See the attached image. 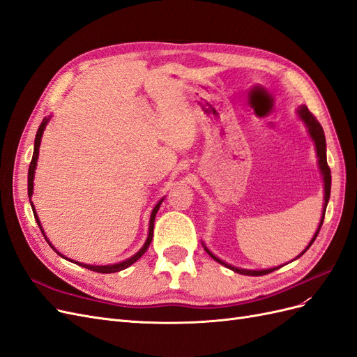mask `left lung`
<instances>
[{
	"label": "left lung",
	"instance_id": "obj_1",
	"mask_svg": "<svg viewBox=\"0 0 357 357\" xmlns=\"http://www.w3.org/2000/svg\"><path fill=\"white\" fill-rule=\"evenodd\" d=\"M299 114H301V117H302V121H304L305 125L308 126V132H310V135L312 137V139H314V143H316L317 156H319V165H320V169H321L323 180H325V210H323L321 220H320L319 229H317V232H316V235H314V238H312V240L310 241L308 247L305 248L304 252L301 253V255H304V253L308 250V248L311 247V244L314 243V240L317 238V235H319L320 228H321V225H323V220H325L326 205H328V201H329V197H331V168H329L328 160H326V138H325V132H323L321 125L319 123V121L314 117V114H312V113L308 110L307 105L299 107ZM204 248H205V247H204ZM205 252H207V253L214 259V261H218L219 264L231 268L232 271L244 274V275H265V274H269V273L275 271V269H278V268H273V269H262V271H248V269H240V268H235V266H231V265H228V264H225L223 261H220V259L215 257L211 252H208V248H205ZM301 255H299V256H301Z\"/></svg>",
	"mask_w": 357,
	"mask_h": 357
}]
</instances>
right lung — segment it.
<instances>
[{
	"label": "right lung",
	"mask_w": 357,
	"mask_h": 357,
	"mask_svg": "<svg viewBox=\"0 0 357 357\" xmlns=\"http://www.w3.org/2000/svg\"><path fill=\"white\" fill-rule=\"evenodd\" d=\"M47 122H49V119H45V121H43V123L40 125L38 131H37V135H36L34 155H32L31 164H29V169H28V195H29V198H31V195H32V186H34V185H32V180H34V169H36L37 159H38V147H40V142H41V135H43V131H45V126H46ZM160 204H162V201H159V202L156 204V207H155L153 211H152V215H150V226H149L147 241H146V244L143 245L142 250H139L137 255H134L131 259H128V261L121 262V264H116V265H107V266H93V265H83V264H80V265H82L83 268H86V269H91V271H95V273L110 274V273L122 271V269H125V268H128L129 265H132L134 262H137L138 259L144 255V252L149 248L150 243H152V238H153V228H155V215H156V213H158V210H159V207H160ZM31 205H32V202H31ZM32 208H34V205H32ZM32 211H34V210H32ZM34 218H36V220H37V223H38V226H40L37 214H34ZM40 229H41V226H40ZM41 232H43V231H41ZM75 264H77V262H75Z\"/></svg>",
	"instance_id": "1"
}]
</instances>
